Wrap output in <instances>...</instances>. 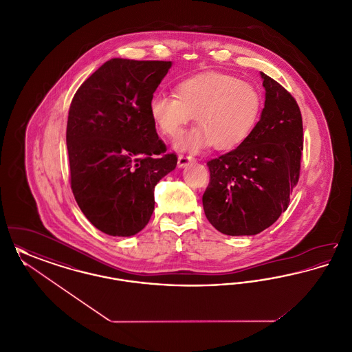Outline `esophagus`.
I'll list each match as a JSON object with an SVG mask.
<instances>
[{"mask_svg": "<svg viewBox=\"0 0 352 352\" xmlns=\"http://www.w3.org/2000/svg\"><path fill=\"white\" fill-rule=\"evenodd\" d=\"M191 162H195V158H194L192 155H184V154H181V155L178 157V166H179V168H184V166H187V165L191 164Z\"/></svg>", "mask_w": 352, "mask_h": 352, "instance_id": "obj_1", "label": "esophagus"}]
</instances>
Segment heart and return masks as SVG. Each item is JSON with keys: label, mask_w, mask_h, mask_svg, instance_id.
I'll list each match as a JSON object with an SVG mask.
<instances>
[{"label": "heart", "mask_w": 352, "mask_h": 352, "mask_svg": "<svg viewBox=\"0 0 352 352\" xmlns=\"http://www.w3.org/2000/svg\"><path fill=\"white\" fill-rule=\"evenodd\" d=\"M264 99L261 91L232 75L206 72L187 78L175 87V96L154 95L149 102L157 129L178 138L195 116L198 125L179 141L182 151H199L214 145L217 151L236 149L256 128Z\"/></svg>", "instance_id": "heart-1"}]
</instances>
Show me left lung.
<instances>
[{"label":"left lung","mask_w":352,"mask_h":352,"mask_svg":"<svg viewBox=\"0 0 352 352\" xmlns=\"http://www.w3.org/2000/svg\"><path fill=\"white\" fill-rule=\"evenodd\" d=\"M265 105L251 135L234 151L207 162L210 184L203 208L219 232L260 234L286 211L298 184L303 126L296 99L261 72Z\"/></svg>","instance_id":"obj_1"}]
</instances>
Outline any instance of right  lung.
Returning a JSON list of instances; mask_svg holds the SVG:
<instances>
[{"label":"right lung","mask_w":352,"mask_h":352,"mask_svg":"<svg viewBox=\"0 0 352 352\" xmlns=\"http://www.w3.org/2000/svg\"><path fill=\"white\" fill-rule=\"evenodd\" d=\"M171 62L115 58L76 91L68 112L69 184L98 230L132 236L151 220L154 187L177 166L151 118L149 102Z\"/></svg>","instance_id":"right-lung-1"}]
</instances>
